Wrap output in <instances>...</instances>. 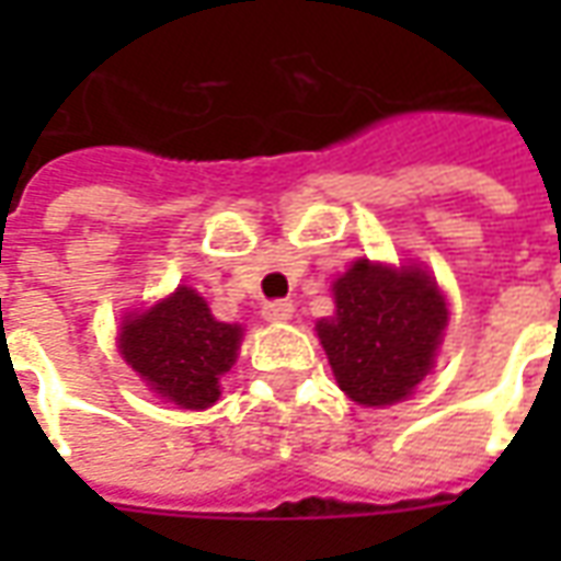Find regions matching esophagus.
Segmentation results:
<instances>
[{
    "instance_id": "34e87169",
    "label": "esophagus",
    "mask_w": 561,
    "mask_h": 561,
    "mask_svg": "<svg viewBox=\"0 0 561 561\" xmlns=\"http://www.w3.org/2000/svg\"><path fill=\"white\" fill-rule=\"evenodd\" d=\"M261 316L267 318L270 324H285V321L294 316V306L288 304V300H270V304H264V309H261Z\"/></svg>"
}]
</instances>
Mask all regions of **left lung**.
<instances>
[{"mask_svg": "<svg viewBox=\"0 0 561 561\" xmlns=\"http://www.w3.org/2000/svg\"><path fill=\"white\" fill-rule=\"evenodd\" d=\"M336 316L316 324L340 388L360 405H393L433 369L447 304L421 267L354 261L333 282Z\"/></svg>", "mask_w": 561, "mask_h": 561, "instance_id": "obj_1", "label": "left lung"}]
</instances>
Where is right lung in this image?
<instances>
[{"label":"right lung","instance_id":"right-lung-1","mask_svg":"<svg viewBox=\"0 0 561 561\" xmlns=\"http://www.w3.org/2000/svg\"><path fill=\"white\" fill-rule=\"evenodd\" d=\"M240 340V324L216 321L207 300L180 285L147 312L123 321L119 354L161 400L197 412L219 400Z\"/></svg>","mask_w":561,"mask_h":561}]
</instances>
